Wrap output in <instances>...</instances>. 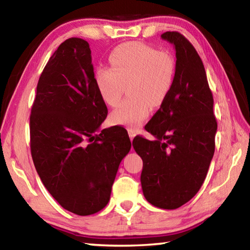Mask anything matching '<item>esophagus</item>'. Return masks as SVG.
<instances>
[{
    "label": "esophagus",
    "mask_w": 250,
    "mask_h": 250,
    "mask_svg": "<svg viewBox=\"0 0 250 250\" xmlns=\"http://www.w3.org/2000/svg\"><path fill=\"white\" fill-rule=\"evenodd\" d=\"M129 137H130V140H131V142L133 141V139H134V137H135V132L133 130H129Z\"/></svg>",
    "instance_id": "1"
}]
</instances>
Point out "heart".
<instances>
[{
	"mask_svg": "<svg viewBox=\"0 0 250 250\" xmlns=\"http://www.w3.org/2000/svg\"><path fill=\"white\" fill-rule=\"evenodd\" d=\"M111 68L95 71V83L100 98L109 107H116L128 86L126 99L110 115V122L137 130L149 117L151 105L159 107L170 95L176 76V61L143 43H128L109 55Z\"/></svg>",
	"mask_w": 250,
	"mask_h": 250,
	"instance_id": "heart-1",
	"label": "heart"
}]
</instances>
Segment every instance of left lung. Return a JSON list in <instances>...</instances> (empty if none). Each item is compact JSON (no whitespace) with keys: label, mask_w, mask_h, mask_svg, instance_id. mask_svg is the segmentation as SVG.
Segmentation results:
<instances>
[{"label":"left lung","mask_w":250,"mask_h":250,"mask_svg":"<svg viewBox=\"0 0 250 250\" xmlns=\"http://www.w3.org/2000/svg\"><path fill=\"white\" fill-rule=\"evenodd\" d=\"M173 44L176 76L170 95L146 130L155 140L137 135L133 147L141 156V185L146 201L175 209L200 191L215 151L217 122L213 95L196 49L179 32H166Z\"/></svg>","instance_id":"8db88e82"}]
</instances>
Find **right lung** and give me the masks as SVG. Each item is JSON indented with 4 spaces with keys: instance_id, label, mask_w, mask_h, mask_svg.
<instances>
[{
    "instance_id": "obj_1",
    "label": "right lung",
    "mask_w": 250,
    "mask_h": 250,
    "mask_svg": "<svg viewBox=\"0 0 250 250\" xmlns=\"http://www.w3.org/2000/svg\"><path fill=\"white\" fill-rule=\"evenodd\" d=\"M108 115L95 83L89 44L71 37L49 58L29 117L31 152L42 182L59 205L87 216L108 204L131 141L125 128L97 131Z\"/></svg>"
}]
</instances>
